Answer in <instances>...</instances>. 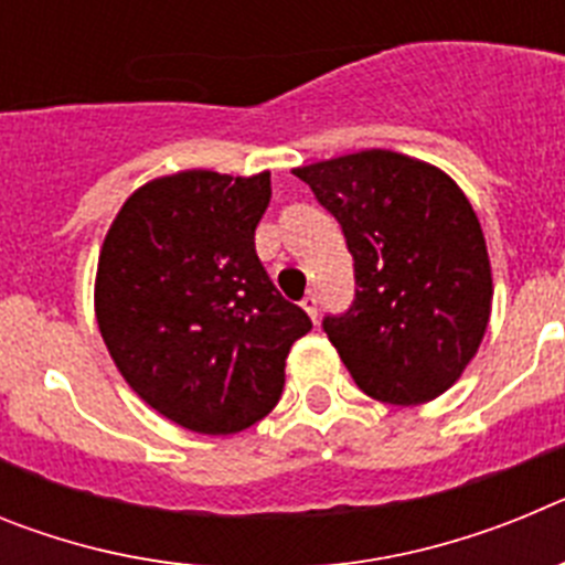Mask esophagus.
<instances>
[{"instance_id": "esophagus-1", "label": "esophagus", "mask_w": 565, "mask_h": 565, "mask_svg": "<svg viewBox=\"0 0 565 565\" xmlns=\"http://www.w3.org/2000/svg\"><path fill=\"white\" fill-rule=\"evenodd\" d=\"M299 306H302V311H306L308 317H311L313 322H317V313H319V299H317V294H306V299H302Z\"/></svg>"}]
</instances>
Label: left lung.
<instances>
[{
	"label": "left lung",
	"mask_w": 565,
	"mask_h": 565,
	"mask_svg": "<svg viewBox=\"0 0 565 565\" xmlns=\"http://www.w3.org/2000/svg\"><path fill=\"white\" fill-rule=\"evenodd\" d=\"M342 226L356 297L322 319L359 391L424 404L458 382L492 311V268L476 209L450 174L364 149L294 169Z\"/></svg>",
	"instance_id": "obj_1"
}]
</instances>
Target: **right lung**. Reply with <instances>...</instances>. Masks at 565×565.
Returning a JSON list of instances; mask_svg holds the SVG:
<instances>
[{
    "label": "right lung",
    "mask_w": 565,
    "mask_h": 565,
    "mask_svg": "<svg viewBox=\"0 0 565 565\" xmlns=\"http://www.w3.org/2000/svg\"><path fill=\"white\" fill-rule=\"evenodd\" d=\"M271 172L189 169L135 189L104 237L96 319L143 402L192 433L232 436L274 411L311 319L254 248Z\"/></svg>",
    "instance_id": "obj_1"
}]
</instances>
